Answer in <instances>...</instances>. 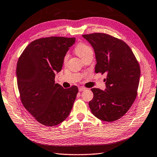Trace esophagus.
<instances>
[{
  "label": "esophagus",
  "instance_id": "1",
  "mask_svg": "<svg viewBox=\"0 0 157 157\" xmlns=\"http://www.w3.org/2000/svg\"><path fill=\"white\" fill-rule=\"evenodd\" d=\"M85 89H85L84 87L81 86V87H79V91H84Z\"/></svg>",
  "mask_w": 157,
  "mask_h": 157
}]
</instances>
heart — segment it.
I'll return each mask as SVG.
<instances>
[{
  "instance_id": "obj_1",
  "label": "heart",
  "mask_w": 157,
  "mask_h": 157,
  "mask_svg": "<svg viewBox=\"0 0 157 157\" xmlns=\"http://www.w3.org/2000/svg\"><path fill=\"white\" fill-rule=\"evenodd\" d=\"M75 51L76 54L78 55V56L81 58L82 59H83L84 57L88 56L89 55L93 54V50L91 46H89L88 44L83 43V42H81V43H79L77 45ZM68 59V55L66 54L64 57H63V63H66L67 62Z\"/></svg>"
}]
</instances>
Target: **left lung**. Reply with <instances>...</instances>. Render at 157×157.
Listing matches in <instances>:
<instances>
[{"instance_id": "left-lung-1", "label": "left lung", "mask_w": 157, "mask_h": 157, "mask_svg": "<svg viewBox=\"0 0 157 157\" xmlns=\"http://www.w3.org/2000/svg\"><path fill=\"white\" fill-rule=\"evenodd\" d=\"M94 48L97 63L95 72L107 75L106 89L93 88L94 98L89 102L92 113L106 122L123 117L137 95L140 69L132 50L125 42L109 34L82 35Z\"/></svg>"}]
</instances>
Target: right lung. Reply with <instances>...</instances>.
<instances>
[{
	"label": "right lung",
	"instance_id": "1",
	"mask_svg": "<svg viewBox=\"0 0 157 157\" xmlns=\"http://www.w3.org/2000/svg\"><path fill=\"white\" fill-rule=\"evenodd\" d=\"M75 38L50 36L36 39L18 58L17 78L23 105L41 124H59L68 116L78 88L63 89L55 83V73L62 70L63 57Z\"/></svg>",
	"mask_w": 157,
	"mask_h": 157
}]
</instances>
